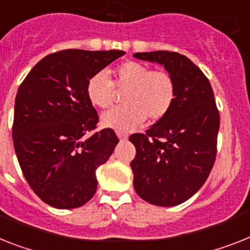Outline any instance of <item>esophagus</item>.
<instances>
[{
  "label": "esophagus",
  "instance_id": "obj_1",
  "mask_svg": "<svg viewBox=\"0 0 250 250\" xmlns=\"http://www.w3.org/2000/svg\"><path fill=\"white\" fill-rule=\"evenodd\" d=\"M117 137L120 138V140H126L127 138V134H125V133H117Z\"/></svg>",
  "mask_w": 250,
  "mask_h": 250
}]
</instances>
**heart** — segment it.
Instances as JSON below:
<instances>
[{
    "instance_id": "1",
    "label": "heart",
    "mask_w": 250,
    "mask_h": 250,
    "mask_svg": "<svg viewBox=\"0 0 250 250\" xmlns=\"http://www.w3.org/2000/svg\"><path fill=\"white\" fill-rule=\"evenodd\" d=\"M111 82L104 73H97L86 82V97L94 107L107 110L115 102V88L124 93V106L102 116L104 126L130 131L144 123L160 121L170 112L176 100V84L166 70H150L137 61H125L112 71Z\"/></svg>"
}]
</instances>
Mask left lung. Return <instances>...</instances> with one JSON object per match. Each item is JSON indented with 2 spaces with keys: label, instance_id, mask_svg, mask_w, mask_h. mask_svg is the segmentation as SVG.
<instances>
[{
  "label": "left lung",
  "instance_id": "left-lung-1",
  "mask_svg": "<svg viewBox=\"0 0 250 250\" xmlns=\"http://www.w3.org/2000/svg\"><path fill=\"white\" fill-rule=\"evenodd\" d=\"M162 65L176 84L171 111L144 134L130 135L134 188L142 199L171 207L188 201L207 180L217 153L220 112L207 76L187 56L168 51L134 53Z\"/></svg>",
  "mask_w": 250,
  "mask_h": 250
}]
</instances>
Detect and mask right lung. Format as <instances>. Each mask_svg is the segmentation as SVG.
I'll list each match as a JSON object with an SVG mask.
<instances>
[{"label": "right lung", "instance_id": "add662e5", "mask_svg": "<svg viewBox=\"0 0 250 250\" xmlns=\"http://www.w3.org/2000/svg\"><path fill=\"white\" fill-rule=\"evenodd\" d=\"M124 55L63 49L41 60L19 86L12 124L16 157L29 187L51 207H82L96 194V170L119 138L110 127L94 131L98 113L86 97V82Z\"/></svg>", "mask_w": 250, "mask_h": 250}]
</instances>
